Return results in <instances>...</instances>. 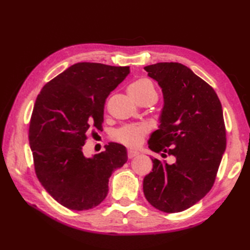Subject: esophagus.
<instances>
[{"label":"esophagus","mask_w":250,"mask_h":250,"mask_svg":"<svg viewBox=\"0 0 250 250\" xmlns=\"http://www.w3.org/2000/svg\"><path fill=\"white\" fill-rule=\"evenodd\" d=\"M137 155H139V152L137 151H134V150H128V158L129 159H133L134 157H136Z\"/></svg>","instance_id":"esophagus-1"}]
</instances>
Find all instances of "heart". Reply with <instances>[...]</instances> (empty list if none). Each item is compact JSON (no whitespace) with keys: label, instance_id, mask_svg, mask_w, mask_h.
<instances>
[{"label":"heart","instance_id":"b5f03b06","mask_svg":"<svg viewBox=\"0 0 250 250\" xmlns=\"http://www.w3.org/2000/svg\"><path fill=\"white\" fill-rule=\"evenodd\" d=\"M129 93L136 102L146 95H155L157 98L156 88L152 82L147 78L136 79L129 86ZM148 132L149 129L146 125H126L116 130L111 134V139L129 148H136L142 144Z\"/></svg>","mask_w":250,"mask_h":250}]
</instances>
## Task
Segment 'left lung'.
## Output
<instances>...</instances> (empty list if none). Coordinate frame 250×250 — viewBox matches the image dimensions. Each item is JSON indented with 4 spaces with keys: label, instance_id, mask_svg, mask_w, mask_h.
Instances as JSON below:
<instances>
[{
    "label": "left lung",
    "instance_id": "obj_1",
    "mask_svg": "<svg viewBox=\"0 0 250 250\" xmlns=\"http://www.w3.org/2000/svg\"><path fill=\"white\" fill-rule=\"evenodd\" d=\"M162 88L160 128L148 142L152 151L173 156V164L151 158L152 172L143 183L145 198L164 213L189 208L214 186L226 150L222 107L214 88L176 62L144 67Z\"/></svg>",
    "mask_w": 250,
    "mask_h": 250
}]
</instances>
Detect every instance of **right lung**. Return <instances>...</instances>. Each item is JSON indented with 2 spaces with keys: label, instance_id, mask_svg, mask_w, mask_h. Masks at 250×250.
I'll return each mask as SVG.
<instances>
[{
  "label": "right lung",
  "instance_id": "right-lung-1",
  "mask_svg": "<svg viewBox=\"0 0 250 250\" xmlns=\"http://www.w3.org/2000/svg\"><path fill=\"white\" fill-rule=\"evenodd\" d=\"M129 66L79 62L47 83L37 95L29 126L34 169L58 203L74 210L98 206L108 180L128 160L125 147L110 143L86 158L88 133L102 131L109 93L129 75Z\"/></svg>",
  "mask_w": 250,
  "mask_h": 250
}]
</instances>
